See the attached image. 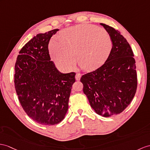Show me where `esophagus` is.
<instances>
[{"mask_svg":"<svg viewBox=\"0 0 150 150\" xmlns=\"http://www.w3.org/2000/svg\"><path fill=\"white\" fill-rule=\"evenodd\" d=\"M81 74H80V73H76V79L77 80V81H79V80L80 79V78H81Z\"/></svg>","mask_w":150,"mask_h":150,"instance_id":"34e87169","label":"esophagus"}]
</instances>
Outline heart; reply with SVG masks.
Segmentation results:
<instances>
[{"mask_svg":"<svg viewBox=\"0 0 150 150\" xmlns=\"http://www.w3.org/2000/svg\"><path fill=\"white\" fill-rule=\"evenodd\" d=\"M112 47L108 32L92 25L81 24L66 29L60 40H53L50 50L53 60L60 67H71L77 55L79 66L90 71L105 61Z\"/></svg>","mask_w":150,"mask_h":150,"instance_id":"heart-1","label":"heart"}]
</instances>
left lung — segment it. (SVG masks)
<instances>
[{
  "label": "left lung",
  "mask_w": 150,
  "mask_h": 150,
  "mask_svg": "<svg viewBox=\"0 0 150 150\" xmlns=\"http://www.w3.org/2000/svg\"><path fill=\"white\" fill-rule=\"evenodd\" d=\"M112 40L111 52L104 64L81 76L83 92L97 114L104 117L118 115L136 94V61L131 47L120 32L100 23Z\"/></svg>",
  "instance_id": "left-lung-1"
}]
</instances>
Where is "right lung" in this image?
Segmentation results:
<instances>
[{
    "label": "right lung",
    "mask_w": 150,
    "mask_h": 150,
    "mask_svg": "<svg viewBox=\"0 0 150 150\" xmlns=\"http://www.w3.org/2000/svg\"><path fill=\"white\" fill-rule=\"evenodd\" d=\"M58 29L34 36L20 51L14 66V86L27 115L41 125L62 121L68 110L76 73L63 74L50 60L48 44Z\"/></svg>",
    "instance_id": "1"
}]
</instances>
